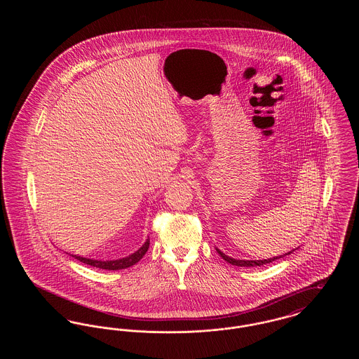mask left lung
Listing matches in <instances>:
<instances>
[{
    "mask_svg": "<svg viewBox=\"0 0 359 359\" xmlns=\"http://www.w3.org/2000/svg\"><path fill=\"white\" fill-rule=\"evenodd\" d=\"M217 252H218V255L222 257L224 261H227L229 264H231V265H236V266H246V268H250V266H261V265H265V264H269V262H272V261H276V259H278V258H281V257L288 256L290 255L292 252L290 253H285L284 256H277L273 257V258H268V259H236V258H231V257L226 256L223 252H221L219 249H217Z\"/></svg>",
    "mask_w": 359,
    "mask_h": 359,
    "instance_id": "obj_1",
    "label": "left lung"
}]
</instances>
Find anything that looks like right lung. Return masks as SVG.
<instances>
[{"mask_svg":"<svg viewBox=\"0 0 359 359\" xmlns=\"http://www.w3.org/2000/svg\"><path fill=\"white\" fill-rule=\"evenodd\" d=\"M149 248V238L145 241V243L135 252L130 256L125 257V258H118V259H110V261H100V259H91V258H85L81 256H72L76 259H79L81 262L87 264L90 266H95L100 269H106V271H120V269H126L132 265L137 264L142 257L145 256V253L148 252Z\"/></svg>","mask_w":359,"mask_h":359,"instance_id":"obj_1","label":"right lung"}]
</instances>
